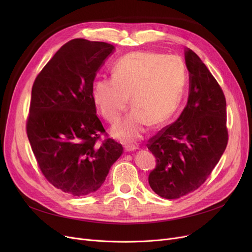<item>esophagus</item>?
<instances>
[{
	"mask_svg": "<svg viewBox=\"0 0 252 252\" xmlns=\"http://www.w3.org/2000/svg\"><path fill=\"white\" fill-rule=\"evenodd\" d=\"M136 149H138V147L135 146V145H126V146H125V150L126 152H131V151H134Z\"/></svg>",
	"mask_w": 252,
	"mask_h": 252,
	"instance_id": "esophagus-1",
	"label": "esophagus"
}]
</instances>
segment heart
<instances>
[{"mask_svg": "<svg viewBox=\"0 0 252 252\" xmlns=\"http://www.w3.org/2000/svg\"><path fill=\"white\" fill-rule=\"evenodd\" d=\"M185 83L186 70L178 57L134 52L113 65L112 76L96 79L92 99L106 121L114 124L130 97L133 110L113 127V133L123 141L134 142L142 137L147 125L159 126L175 114Z\"/></svg>", "mask_w": 252, "mask_h": 252, "instance_id": "b5f03b06", "label": "heart"}]
</instances>
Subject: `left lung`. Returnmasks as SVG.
Returning <instances> with one entry per match:
<instances>
[{"label": "left lung", "mask_w": 252, "mask_h": 252, "mask_svg": "<svg viewBox=\"0 0 252 252\" xmlns=\"http://www.w3.org/2000/svg\"><path fill=\"white\" fill-rule=\"evenodd\" d=\"M185 60L190 72L186 107L147 144L156 158L149 185L166 199H178L199 188L220 161L229 139L227 103L220 86L192 50H185Z\"/></svg>", "instance_id": "8db88e82"}]
</instances>
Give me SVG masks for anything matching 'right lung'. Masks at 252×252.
I'll return each instance as SVG.
<instances>
[{
	"label": "right lung",
	"instance_id": "obj_1",
	"mask_svg": "<svg viewBox=\"0 0 252 252\" xmlns=\"http://www.w3.org/2000/svg\"><path fill=\"white\" fill-rule=\"evenodd\" d=\"M104 42L74 38L63 45L37 74L26 122L37 165L55 188L73 196L97 191L123 154L96 114L92 87L113 52Z\"/></svg>",
	"mask_w": 252,
	"mask_h": 252
}]
</instances>
